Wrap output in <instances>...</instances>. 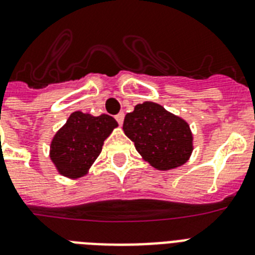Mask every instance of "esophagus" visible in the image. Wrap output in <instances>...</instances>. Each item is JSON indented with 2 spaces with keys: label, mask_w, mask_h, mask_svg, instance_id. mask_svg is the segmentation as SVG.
<instances>
[{
  "label": "esophagus",
  "mask_w": 255,
  "mask_h": 255,
  "mask_svg": "<svg viewBox=\"0 0 255 255\" xmlns=\"http://www.w3.org/2000/svg\"><path fill=\"white\" fill-rule=\"evenodd\" d=\"M115 119H117V122L119 123V126H122L124 121V113H119V114L115 115Z\"/></svg>",
  "instance_id": "1"
}]
</instances>
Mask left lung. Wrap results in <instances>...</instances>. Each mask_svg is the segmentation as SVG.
<instances>
[{"mask_svg": "<svg viewBox=\"0 0 255 255\" xmlns=\"http://www.w3.org/2000/svg\"><path fill=\"white\" fill-rule=\"evenodd\" d=\"M123 131L142 158L158 170L179 167L193 150L187 122L154 102L136 105L124 118Z\"/></svg>", "mask_w": 255, "mask_h": 255, "instance_id": "1", "label": "left lung"}]
</instances>
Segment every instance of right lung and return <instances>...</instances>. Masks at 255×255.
Returning a JSON list of instances; mask_svg holds the SVG:
<instances>
[{
	"label": "right lung",
	"mask_w": 255,
	"mask_h": 255,
	"mask_svg": "<svg viewBox=\"0 0 255 255\" xmlns=\"http://www.w3.org/2000/svg\"><path fill=\"white\" fill-rule=\"evenodd\" d=\"M117 126L110 115L92 117L81 111L72 113L50 145V158L59 174L68 177L87 174L101 153L104 141Z\"/></svg>",
	"instance_id": "add662e5"
}]
</instances>
